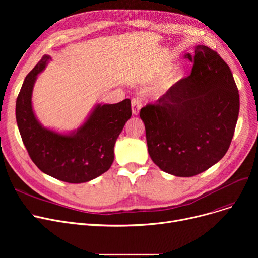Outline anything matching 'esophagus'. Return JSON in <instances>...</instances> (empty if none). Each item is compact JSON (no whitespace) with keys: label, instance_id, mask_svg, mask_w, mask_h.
<instances>
[{"label":"esophagus","instance_id":"esophagus-1","mask_svg":"<svg viewBox=\"0 0 258 258\" xmlns=\"http://www.w3.org/2000/svg\"><path fill=\"white\" fill-rule=\"evenodd\" d=\"M141 106H142V102L139 97H135L132 99V112L134 115L139 114Z\"/></svg>","mask_w":258,"mask_h":258}]
</instances>
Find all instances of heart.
I'll return each instance as SVG.
<instances>
[{"label": "heart", "instance_id": "obj_1", "mask_svg": "<svg viewBox=\"0 0 258 258\" xmlns=\"http://www.w3.org/2000/svg\"><path fill=\"white\" fill-rule=\"evenodd\" d=\"M172 69V64L171 63H165L162 67H160V69L157 72V75L159 77H164L169 73V71ZM186 76V71L183 69V68H178L174 71H172L164 80V86L166 88H170L171 86L175 85L178 81L182 80Z\"/></svg>", "mask_w": 258, "mask_h": 258}]
</instances>
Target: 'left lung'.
Wrapping results in <instances>:
<instances>
[{
    "mask_svg": "<svg viewBox=\"0 0 258 258\" xmlns=\"http://www.w3.org/2000/svg\"><path fill=\"white\" fill-rule=\"evenodd\" d=\"M185 58L191 74L141 108L154 163L175 177H194L225 156L239 112V94L229 66L204 45Z\"/></svg>",
    "mask_w": 258,
    "mask_h": 258,
    "instance_id": "8db88e82",
    "label": "left lung"
}]
</instances>
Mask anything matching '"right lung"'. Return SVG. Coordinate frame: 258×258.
I'll use <instances>...</instances> for the list:
<instances>
[{"instance_id":"obj_1","label":"right lung","mask_w":258,"mask_h":258,"mask_svg":"<svg viewBox=\"0 0 258 258\" xmlns=\"http://www.w3.org/2000/svg\"><path fill=\"white\" fill-rule=\"evenodd\" d=\"M49 55H44L26 76L16 104L17 123L33 163L50 177L68 183H85L110 169L114 146L132 116L131 100L97 104L85 123L70 134L44 127L32 108V90Z\"/></svg>"}]
</instances>
